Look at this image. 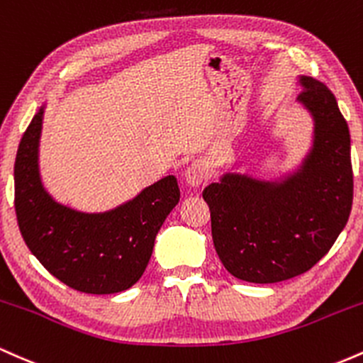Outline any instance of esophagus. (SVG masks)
I'll list each match as a JSON object with an SVG mask.
<instances>
[{
    "instance_id": "obj_1",
    "label": "esophagus",
    "mask_w": 363,
    "mask_h": 363,
    "mask_svg": "<svg viewBox=\"0 0 363 363\" xmlns=\"http://www.w3.org/2000/svg\"><path fill=\"white\" fill-rule=\"evenodd\" d=\"M207 177H209V168H207V164L202 160L194 161L185 171V182L190 186H194V189L201 186L207 180Z\"/></svg>"
}]
</instances>
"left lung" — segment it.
<instances>
[{
    "mask_svg": "<svg viewBox=\"0 0 363 363\" xmlns=\"http://www.w3.org/2000/svg\"><path fill=\"white\" fill-rule=\"evenodd\" d=\"M296 101L313 120L312 147L279 180L226 171L202 192L223 266L248 283H279L315 266L350 218L353 171L348 123L335 94L298 77Z\"/></svg>",
    "mask_w": 363,
    "mask_h": 363,
    "instance_id": "left-lung-1",
    "label": "left lung"
}]
</instances>
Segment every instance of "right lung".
Returning <instances> with one entry per match:
<instances>
[{
	"instance_id": "right-lung-1",
	"label": "right lung",
	"mask_w": 363,
	"mask_h": 363,
	"mask_svg": "<svg viewBox=\"0 0 363 363\" xmlns=\"http://www.w3.org/2000/svg\"><path fill=\"white\" fill-rule=\"evenodd\" d=\"M43 104L20 140L15 160V211L28 250L61 283L77 291L109 295L140 279L162 223L180 201L173 174L104 213L60 203L39 171Z\"/></svg>"
}]
</instances>
